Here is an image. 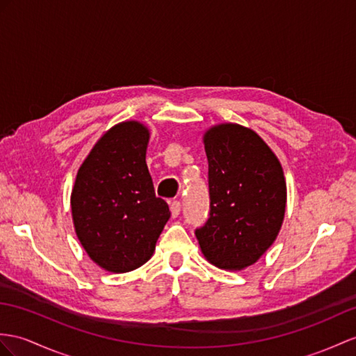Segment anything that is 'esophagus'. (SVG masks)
<instances>
[{
    "label": "esophagus",
    "instance_id": "esophagus-1",
    "mask_svg": "<svg viewBox=\"0 0 356 356\" xmlns=\"http://www.w3.org/2000/svg\"><path fill=\"white\" fill-rule=\"evenodd\" d=\"M179 211H181V204H179L178 201L170 202V213H172V218H173V219L178 218Z\"/></svg>",
    "mask_w": 356,
    "mask_h": 356
}]
</instances>
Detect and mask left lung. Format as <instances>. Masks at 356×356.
Masks as SVG:
<instances>
[{
    "mask_svg": "<svg viewBox=\"0 0 356 356\" xmlns=\"http://www.w3.org/2000/svg\"><path fill=\"white\" fill-rule=\"evenodd\" d=\"M210 218L196 229L201 252L216 267L255 264L281 231L287 183L281 161L254 129L213 125L204 133Z\"/></svg>",
    "mask_w": 356,
    "mask_h": 356,
    "instance_id": "obj_1",
    "label": "left lung"
}]
</instances>
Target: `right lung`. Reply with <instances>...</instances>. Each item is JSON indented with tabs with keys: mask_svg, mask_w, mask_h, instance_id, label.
I'll list each match as a JSON object with an SVG mask.
<instances>
[{
	"mask_svg": "<svg viewBox=\"0 0 356 356\" xmlns=\"http://www.w3.org/2000/svg\"><path fill=\"white\" fill-rule=\"evenodd\" d=\"M149 136L138 120L116 124L93 145L75 177V234L92 261L111 273L148 261L170 218L146 166Z\"/></svg>",
	"mask_w": 356,
	"mask_h": 356,
	"instance_id": "1",
	"label": "right lung"
}]
</instances>
